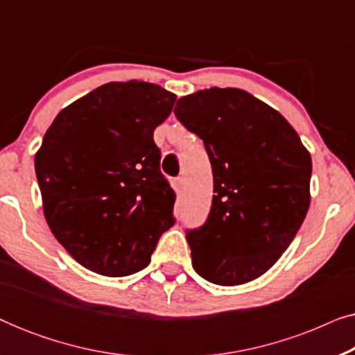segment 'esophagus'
I'll return each mask as SVG.
<instances>
[{"label": "esophagus", "instance_id": "1", "mask_svg": "<svg viewBox=\"0 0 355 355\" xmlns=\"http://www.w3.org/2000/svg\"><path fill=\"white\" fill-rule=\"evenodd\" d=\"M184 184H186V179H184L182 176L181 178H176V189H178V191H182Z\"/></svg>", "mask_w": 355, "mask_h": 355}]
</instances>
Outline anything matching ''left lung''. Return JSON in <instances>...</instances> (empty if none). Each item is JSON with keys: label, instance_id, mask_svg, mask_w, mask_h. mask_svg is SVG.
<instances>
[{"label": "left lung", "instance_id": "1", "mask_svg": "<svg viewBox=\"0 0 355 355\" xmlns=\"http://www.w3.org/2000/svg\"><path fill=\"white\" fill-rule=\"evenodd\" d=\"M174 114L205 144L213 203L187 232L192 266L220 286L266 273L297 234L310 207L312 158L281 113L241 89L198 90Z\"/></svg>", "mask_w": 355, "mask_h": 355}]
</instances>
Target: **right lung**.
I'll use <instances>...</instances> for the list:
<instances>
[{
  "label": "right lung",
  "mask_w": 355,
  "mask_h": 355,
  "mask_svg": "<svg viewBox=\"0 0 355 355\" xmlns=\"http://www.w3.org/2000/svg\"><path fill=\"white\" fill-rule=\"evenodd\" d=\"M178 96L144 80L108 82L62 108L35 153L43 215L77 263L128 276L173 226L176 192L153 130Z\"/></svg>",
  "instance_id": "right-lung-1"
}]
</instances>
